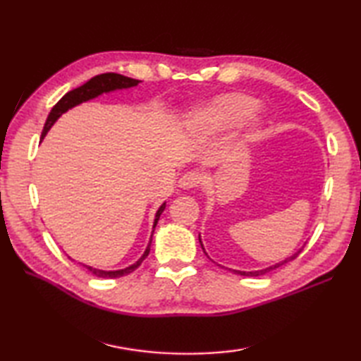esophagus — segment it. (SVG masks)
I'll list each match as a JSON object with an SVG mask.
<instances>
[{"mask_svg": "<svg viewBox=\"0 0 361 361\" xmlns=\"http://www.w3.org/2000/svg\"><path fill=\"white\" fill-rule=\"evenodd\" d=\"M203 181V176L200 172H195V171H189L180 178V188L183 189H192L200 186V183Z\"/></svg>", "mask_w": 361, "mask_h": 361, "instance_id": "34e87169", "label": "esophagus"}]
</instances>
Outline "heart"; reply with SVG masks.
Listing matches in <instances>:
<instances>
[{
  "label": "heart",
  "mask_w": 361,
  "mask_h": 361,
  "mask_svg": "<svg viewBox=\"0 0 361 361\" xmlns=\"http://www.w3.org/2000/svg\"><path fill=\"white\" fill-rule=\"evenodd\" d=\"M256 105L257 102L255 99L247 94L228 93L216 97L208 105L198 106L197 110L190 113L189 124L203 133L220 132V130L228 128L229 126L235 124L237 121L248 116L256 109ZM256 128L257 121L251 119L250 130L255 132Z\"/></svg>",
  "instance_id": "1"
}]
</instances>
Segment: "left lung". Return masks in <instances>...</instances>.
Here are the masks:
<instances>
[{
    "label": "left lung",
    "mask_w": 361,
    "mask_h": 361,
    "mask_svg": "<svg viewBox=\"0 0 361 361\" xmlns=\"http://www.w3.org/2000/svg\"><path fill=\"white\" fill-rule=\"evenodd\" d=\"M200 245H202V248H203V243H202V240H200ZM203 251H204V248H203ZM302 251V248L301 250H298L293 256H290V257H287L286 260H282V262H279V264H276V265H271V267H268V268H264V270H257V271H237V270H233V271H235L237 274H242V276H260V274H265V273H268V271H271V270H276V268L278 267H281V265H283V264H287V262H290V260H293V259H296L298 256H299V252Z\"/></svg>",
    "instance_id": "left-lung-1"
}]
</instances>
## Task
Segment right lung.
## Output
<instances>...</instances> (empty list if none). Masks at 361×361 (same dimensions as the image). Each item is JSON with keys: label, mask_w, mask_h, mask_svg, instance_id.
I'll use <instances>...</instances> for the list:
<instances>
[{"label": "right lung", "mask_w": 361, "mask_h": 361, "mask_svg": "<svg viewBox=\"0 0 361 361\" xmlns=\"http://www.w3.org/2000/svg\"><path fill=\"white\" fill-rule=\"evenodd\" d=\"M140 82L141 80H136V79H132V78H126V75H122V74L105 73V74L94 75L93 79H90L87 83H83V85L79 87V88H74L71 91H68V93L62 99H60V101L56 105L52 106L49 116H48V119H46V122H44V127H43V132H42V140L46 136V133L49 132V128L52 127L54 122L59 119L60 114L68 111L70 109H73V106L79 105L82 102H87V101H90V99H94V97L101 96L104 93H110V91H114V90H124V88L136 87ZM164 208H166V203L161 204L159 209L157 211L155 221H153V231H155V226H157L158 220H159V216H161V214H163ZM150 243H152V239H150V242L147 245V248H145L144 255L141 256V259H137L133 265L124 268V270L105 271V270H99V268L90 267V265H83V267H85L91 274L97 276V278H106V279L121 278V276H126L128 273L135 271L136 268L142 264V260L147 257L149 252H150Z\"/></svg>", "instance_id": "right-lung-1"}]
</instances>
